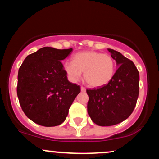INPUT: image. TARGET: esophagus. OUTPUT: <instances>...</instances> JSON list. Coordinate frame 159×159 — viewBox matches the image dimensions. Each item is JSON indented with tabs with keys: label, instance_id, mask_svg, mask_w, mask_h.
<instances>
[{
	"label": "esophagus",
	"instance_id": "obj_1",
	"mask_svg": "<svg viewBox=\"0 0 159 159\" xmlns=\"http://www.w3.org/2000/svg\"><path fill=\"white\" fill-rule=\"evenodd\" d=\"M81 92H85L86 88H85V87H81Z\"/></svg>",
	"mask_w": 159,
	"mask_h": 159
}]
</instances>
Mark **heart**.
Wrapping results in <instances>:
<instances>
[{
    "mask_svg": "<svg viewBox=\"0 0 159 159\" xmlns=\"http://www.w3.org/2000/svg\"><path fill=\"white\" fill-rule=\"evenodd\" d=\"M64 70L70 81H78L84 72L85 81L92 87L107 84L114 78L116 62L109 54L97 52H82L75 54L72 62H66Z\"/></svg>",
    "mask_w": 159,
    "mask_h": 159,
    "instance_id": "obj_1",
    "label": "heart"
}]
</instances>
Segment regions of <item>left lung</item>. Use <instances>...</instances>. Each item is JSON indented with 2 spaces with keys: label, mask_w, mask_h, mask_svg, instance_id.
<instances>
[{
  "label": "left lung",
  "mask_w": 159,
  "mask_h": 159,
  "mask_svg": "<svg viewBox=\"0 0 159 159\" xmlns=\"http://www.w3.org/2000/svg\"><path fill=\"white\" fill-rule=\"evenodd\" d=\"M118 69L106 85L87 89V112L100 126L116 125L126 120L134 111L139 95V72L132 61L121 53L107 48Z\"/></svg>",
  "instance_id": "left-lung-1"
}]
</instances>
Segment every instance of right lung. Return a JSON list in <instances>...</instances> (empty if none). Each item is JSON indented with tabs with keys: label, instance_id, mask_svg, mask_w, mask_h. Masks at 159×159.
<instances>
[{
	"label": "right lung",
	"instance_id": "add662e5",
	"mask_svg": "<svg viewBox=\"0 0 159 159\" xmlns=\"http://www.w3.org/2000/svg\"><path fill=\"white\" fill-rule=\"evenodd\" d=\"M72 48L43 47L29 54L18 73L17 95L21 109L33 122L46 127L65 121L81 87L68 81L61 61Z\"/></svg>",
	"mask_w": 159,
	"mask_h": 159
}]
</instances>
